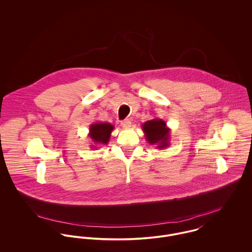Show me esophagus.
Returning a JSON list of instances; mask_svg holds the SVG:
<instances>
[{
    "mask_svg": "<svg viewBox=\"0 0 252 252\" xmlns=\"http://www.w3.org/2000/svg\"><path fill=\"white\" fill-rule=\"evenodd\" d=\"M120 124H121L122 128H125V129H127V128H130V127H131V121H130V120H128V119L121 121V123H120Z\"/></svg>",
    "mask_w": 252,
    "mask_h": 252,
    "instance_id": "1",
    "label": "esophagus"
}]
</instances>
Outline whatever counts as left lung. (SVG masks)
I'll return each instance as SVG.
<instances>
[{"label":"left lung","mask_w":252,"mask_h":252,"mask_svg":"<svg viewBox=\"0 0 252 252\" xmlns=\"http://www.w3.org/2000/svg\"><path fill=\"white\" fill-rule=\"evenodd\" d=\"M144 137L148 144L155 145L157 149H165L170 146L171 129L167 123L160 118L148 120L142 125Z\"/></svg>","instance_id":"obj_1"}]
</instances>
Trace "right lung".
Segmentation results:
<instances>
[{
    "label": "right lung",
    "mask_w": 252,
    "mask_h": 252,
    "mask_svg": "<svg viewBox=\"0 0 252 252\" xmlns=\"http://www.w3.org/2000/svg\"><path fill=\"white\" fill-rule=\"evenodd\" d=\"M114 126L108 122H96L91 124L89 126L88 134V137L91 139L93 143L91 147L96 149L101 145L108 144Z\"/></svg>",
    "instance_id": "add662e5"
}]
</instances>
